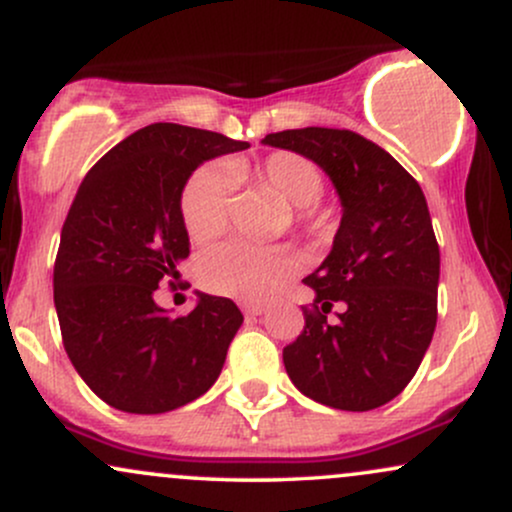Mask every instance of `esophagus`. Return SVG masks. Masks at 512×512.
<instances>
[{
    "label": "esophagus",
    "instance_id": "1",
    "mask_svg": "<svg viewBox=\"0 0 512 512\" xmlns=\"http://www.w3.org/2000/svg\"><path fill=\"white\" fill-rule=\"evenodd\" d=\"M243 313L248 315V317H260V315L267 313V308H264L262 303H245L243 305Z\"/></svg>",
    "mask_w": 512,
    "mask_h": 512
}]
</instances>
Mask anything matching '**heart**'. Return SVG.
Listing matches in <instances>:
<instances>
[{
	"label": "heart",
	"mask_w": 512,
	"mask_h": 512,
	"mask_svg": "<svg viewBox=\"0 0 512 512\" xmlns=\"http://www.w3.org/2000/svg\"><path fill=\"white\" fill-rule=\"evenodd\" d=\"M233 178L255 180L284 202L296 207V221L313 219L310 207L322 197L325 180L310 158L293 151H276L260 163L233 161ZM180 216L195 245H209L231 223V176L221 166H204L192 173L180 197ZM291 272V257L279 248H252L231 243L207 252L199 260V281L219 296L238 301H262Z\"/></svg>",
	"instance_id": "heart-1"
}]
</instances>
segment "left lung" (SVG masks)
<instances>
[{
	"label": "left lung",
	"instance_id": "obj_1",
	"mask_svg": "<svg viewBox=\"0 0 512 512\" xmlns=\"http://www.w3.org/2000/svg\"><path fill=\"white\" fill-rule=\"evenodd\" d=\"M262 144L310 158L342 204L330 255L303 279L315 310H303L301 337L284 349L286 373L325 407H383L414 378L436 330L440 250L424 192L349 129H286ZM334 302L345 313L330 326Z\"/></svg>",
	"mask_w": 512,
	"mask_h": 512
}]
</instances>
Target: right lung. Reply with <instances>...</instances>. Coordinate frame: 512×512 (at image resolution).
Instances as JSON below:
<instances>
[{
    "label": "right lung",
    "instance_id": "obj_1",
    "mask_svg": "<svg viewBox=\"0 0 512 512\" xmlns=\"http://www.w3.org/2000/svg\"><path fill=\"white\" fill-rule=\"evenodd\" d=\"M248 146L156 122L113 146L76 190L57 250L55 310L69 361L110 407L166 414L219 378L243 325L238 305L195 291L192 313L173 317L154 293L163 279H180L190 257L180 216L187 180Z\"/></svg>",
    "mask_w": 512,
    "mask_h": 512
}]
</instances>
